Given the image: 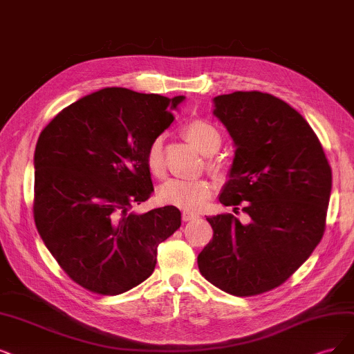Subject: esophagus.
Segmentation results:
<instances>
[{
  "mask_svg": "<svg viewBox=\"0 0 354 354\" xmlns=\"http://www.w3.org/2000/svg\"><path fill=\"white\" fill-rule=\"evenodd\" d=\"M197 217H198L197 213H192V212H188V210L182 212V220H184V221H189V220H194Z\"/></svg>",
  "mask_w": 354,
  "mask_h": 354,
  "instance_id": "obj_1",
  "label": "esophagus"
}]
</instances>
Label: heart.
<instances>
[{"instance_id": "obj_1", "label": "heart", "mask_w": 354, "mask_h": 354, "mask_svg": "<svg viewBox=\"0 0 354 354\" xmlns=\"http://www.w3.org/2000/svg\"><path fill=\"white\" fill-rule=\"evenodd\" d=\"M184 136L197 147L203 154L212 156L221 146L220 131L205 120H192L185 124ZM146 165L153 176L160 178L165 174V156L163 140L156 137L146 150ZM208 169L217 176H225L226 169L218 162H208ZM212 187L204 179L198 180H182L169 179L159 189V198L165 205H174L184 210H197L201 204L210 197Z\"/></svg>"}]
</instances>
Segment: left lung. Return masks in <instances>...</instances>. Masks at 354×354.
Masks as SVG:
<instances>
[{"instance_id":"8db88e82","label":"left lung","mask_w":354,"mask_h":354,"mask_svg":"<svg viewBox=\"0 0 354 354\" xmlns=\"http://www.w3.org/2000/svg\"><path fill=\"white\" fill-rule=\"evenodd\" d=\"M236 151L220 203L251 217H208L213 239L198 255L203 276L234 296L283 284L315 250L325 232L331 167L305 118L261 91L214 97Z\"/></svg>"}]
</instances>
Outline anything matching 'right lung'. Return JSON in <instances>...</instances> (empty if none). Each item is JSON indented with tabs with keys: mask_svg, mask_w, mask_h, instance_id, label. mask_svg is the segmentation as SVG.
Returning <instances> with one entry per match:
<instances>
[{
	"mask_svg": "<svg viewBox=\"0 0 354 354\" xmlns=\"http://www.w3.org/2000/svg\"><path fill=\"white\" fill-rule=\"evenodd\" d=\"M182 100L102 88L64 108L39 136L35 223L59 267L88 292L113 296L149 279L157 246L180 226L174 205L131 208L150 198L146 150Z\"/></svg>",
	"mask_w": 354,
	"mask_h": 354,
	"instance_id": "1",
	"label": "right lung"
}]
</instances>
